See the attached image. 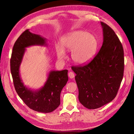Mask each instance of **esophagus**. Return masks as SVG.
<instances>
[{
	"mask_svg": "<svg viewBox=\"0 0 134 134\" xmlns=\"http://www.w3.org/2000/svg\"><path fill=\"white\" fill-rule=\"evenodd\" d=\"M68 76H69V77L70 79H73L74 77V76H75V75H74V72H72L71 71H70L69 72V74H68Z\"/></svg>",
	"mask_w": 134,
	"mask_h": 134,
	"instance_id": "obj_1",
	"label": "esophagus"
}]
</instances>
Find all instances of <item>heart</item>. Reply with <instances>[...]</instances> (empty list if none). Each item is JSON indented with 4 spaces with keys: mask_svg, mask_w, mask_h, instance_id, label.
<instances>
[{
    "mask_svg": "<svg viewBox=\"0 0 134 134\" xmlns=\"http://www.w3.org/2000/svg\"><path fill=\"white\" fill-rule=\"evenodd\" d=\"M61 45L56 46L59 59L64 60V51L71 52V58L78 65H85L91 61L96 53L97 41L94 35L83 31H75L64 36L61 39Z\"/></svg>",
    "mask_w": 134,
    "mask_h": 134,
    "instance_id": "obj_1",
    "label": "heart"
}]
</instances>
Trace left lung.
I'll return each mask as SVG.
<instances>
[{"label": "left lung", "mask_w": 134, "mask_h": 134, "mask_svg": "<svg viewBox=\"0 0 134 134\" xmlns=\"http://www.w3.org/2000/svg\"><path fill=\"white\" fill-rule=\"evenodd\" d=\"M100 24L103 41L99 53L89 64L71 67L76 74L79 101L89 109L100 108L114 99L124 76L121 42L110 26L102 22Z\"/></svg>", "instance_id": "left-lung-1"}]
</instances>
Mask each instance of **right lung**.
Here are the masks:
<instances>
[{"label":"right lung","instance_id":"obj_1","mask_svg":"<svg viewBox=\"0 0 134 134\" xmlns=\"http://www.w3.org/2000/svg\"><path fill=\"white\" fill-rule=\"evenodd\" d=\"M33 45L45 46L46 39L26 29L16 41L10 62L13 85L18 94L29 108L37 112L49 113L60 105L61 92L69 79L68 70L49 71L42 87L37 90L29 89L22 82L19 68L26 48Z\"/></svg>","mask_w":134,"mask_h":134}]
</instances>
